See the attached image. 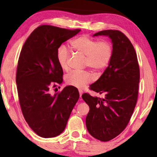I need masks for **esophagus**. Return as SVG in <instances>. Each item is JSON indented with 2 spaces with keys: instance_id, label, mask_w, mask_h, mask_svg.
<instances>
[{
  "instance_id": "obj_1",
  "label": "esophagus",
  "mask_w": 157,
  "mask_h": 157,
  "mask_svg": "<svg viewBox=\"0 0 157 157\" xmlns=\"http://www.w3.org/2000/svg\"><path fill=\"white\" fill-rule=\"evenodd\" d=\"M79 97L82 98V91H79Z\"/></svg>"
}]
</instances>
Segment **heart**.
I'll use <instances>...</instances> for the list:
<instances>
[{"label": "heart", "mask_w": 157, "mask_h": 157, "mask_svg": "<svg viewBox=\"0 0 157 157\" xmlns=\"http://www.w3.org/2000/svg\"><path fill=\"white\" fill-rule=\"evenodd\" d=\"M71 48L77 54L86 57L85 66L95 72L105 69L109 63L113 55V48L107 41H98L86 36L78 37L71 41ZM69 52L64 46L57 50V60L63 71L68 70ZM92 80V75L88 71H73L66 77V83L79 89L84 88Z\"/></svg>", "instance_id": "1"}]
</instances>
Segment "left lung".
I'll list each match as a JSON object with an SVG mask.
<instances>
[{"mask_svg":"<svg viewBox=\"0 0 157 157\" xmlns=\"http://www.w3.org/2000/svg\"><path fill=\"white\" fill-rule=\"evenodd\" d=\"M107 36L111 40L112 58L102 75L90 89L104 95H82L89 106L86 118L87 130L93 137L109 141L123 131L136 104L140 71L136 53L128 38L118 30L98 32L93 36Z\"/></svg>","mask_w":157,"mask_h":157,"instance_id":"obj_1","label":"left lung"}]
</instances>
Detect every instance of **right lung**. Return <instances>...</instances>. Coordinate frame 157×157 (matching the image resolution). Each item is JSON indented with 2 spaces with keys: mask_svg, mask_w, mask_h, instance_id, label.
Masks as SVG:
<instances>
[{
  "mask_svg": "<svg viewBox=\"0 0 157 157\" xmlns=\"http://www.w3.org/2000/svg\"><path fill=\"white\" fill-rule=\"evenodd\" d=\"M79 32L41 25L31 33L21 51L16 78L20 106L28 125L41 137H55L63 132L79 98L78 90L71 86L58 94H50L52 86L63 82L57 50Z\"/></svg>",
  "mask_w": 157,
  "mask_h": 157,
  "instance_id": "right-lung-1",
  "label": "right lung"
}]
</instances>
